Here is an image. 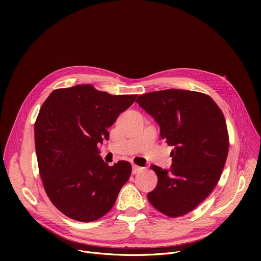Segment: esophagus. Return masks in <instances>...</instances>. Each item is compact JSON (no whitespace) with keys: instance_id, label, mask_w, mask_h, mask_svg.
Listing matches in <instances>:
<instances>
[{"instance_id":"1","label":"esophagus","mask_w":261,"mask_h":261,"mask_svg":"<svg viewBox=\"0 0 261 261\" xmlns=\"http://www.w3.org/2000/svg\"><path fill=\"white\" fill-rule=\"evenodd\" d=\"M141 169H142L141 167H139V166H137V165L134 164V165L132 166V173H133V174H136V173H138Z\"/></svg>"}]
</instances>
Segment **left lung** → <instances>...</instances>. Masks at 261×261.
I'll use <instances>...</instances> for the list:
<instances>
[{
  "label": "left lung",
  "mask_w": 261,
  "mask_h": 261,
  "mask_svg": "<svg viewBox=\"0 0 261 261\" xmlns=\"http://www.w3.org/2000/svg\"><path fill=\"white\" fill-rule=\"evenodd\" d=\"M136 102L174 146L169 169L151 166L158 184L148 201L168 217L184 216L211 194L224 168L229 146L224 116L210 96L187 90L151 92Z\"/></svg>",
  "instance_id": "left-lung-1"
}]
</instances>
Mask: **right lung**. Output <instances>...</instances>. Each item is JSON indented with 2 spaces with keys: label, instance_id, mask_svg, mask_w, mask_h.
<instances>
[{
  "label": "right lung",
  "instance_id": "1",
  "mask_svg": "<svg viewBox=\"0 0 261 261\" xmlns=\"http://www.w3.org/2000/svg\"><path fill=\"white\" fill-rule=\"evenodd\" d=\"M137 95H110L91 85L55 90L35 123V147L47 196L67 217L93 222L114 206L131 164L105 163L98 143Z\"/></svg>",
  "mask_w": 261,
  "mask_h": 261
}]
</instances>
